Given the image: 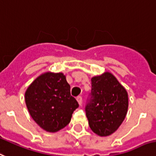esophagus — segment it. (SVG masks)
<instances>
[{
  "mask_svg": "<svg viewBox=\"0 0 156 156\" xmlns=\"http://www.w3.org/2000/svg\"><path fill=\"white\" fill-rule=\"evenodd\" d=\"M77 101H78V104L80 105V106H82V98L81 97V96H78V97H77Z\"/></svg>",
  "mask_w": 156,
  "mask_h": 156,
  "instance_id": "esophagus-1",
  "label": "esophagus"
}]
</instances>
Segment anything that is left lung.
<instances>
[{
    "label": "left lung",
    "mask_w": 156,
    "mask_h": 156,
    "mask_svg": "<svg viewBox=\"0 0 156 156\" xmlns=\"http://www.w3.org/2000/svg\"><path fill=\"white\" fill-rule=\"evenodd\" d=\"M86 106L89 126L99 136L113 134L123 122L128 109V94L109 72L91 78V93Z\"/></svg>",
    "instance_id": "1"
}]
</instances>
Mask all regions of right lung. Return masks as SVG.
Returning a JSON list of instances; mask_svg holds the SVG:
<instances>
[{
	"mask_svg": "<svg viewBox=\"0 0 156 156\" xmlns=\"http://www.w3.org/2000/svg\"><path fill=\"white\" fill-rule=\"evenodd\" d=\"M25 100L33 119L49 132L67 126L78 107L62 73L46 72L37 77L25 91Z\"/></svg>",
	"mask_w": 156,
	"mask_h": 156,
	"instance_id": "obj_1",
	"label": "right lung"
}]
</instances>
